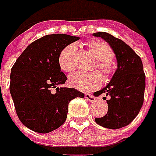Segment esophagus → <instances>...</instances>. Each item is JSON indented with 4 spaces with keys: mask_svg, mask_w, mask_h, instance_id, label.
Returning a JSON list of instances; mask_svg holds the SVG:
<instances>
[{
    "mask_svg": "<svg viewBox=\"0 0 156 156\" xmlns=\"http://www.w3.org/2000/svg\"><path fill=\"white\" fill-rule=\"evenodd\" d=\"M85 98L88 99L90 102H94V101H96V98H95L93 95H90V94H86V95H85Z\"/></svg>",
    "mask_w": 156,
    "mask_h": 156,
    "instance_id": "obj_1",
    "label": "esophagus"
}]
</instances>
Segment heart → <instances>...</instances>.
<instances>
[{"mask_svg":"<svg viewBox=\"0 0 156 156\" xmlns=\"http://www.w3.org/2000/svg\"><path fill=\"white\" fill-rule=\"evenodd\" d=\"M88 50L98 59L93 66V70L99 69L91 73H75L69 76L68 82L74 89L82 91H90L98 88L103 82V76L105 79L110 78L113 74L112 60L115 53L112 46L103 40H91L86 44ZM76 45L70 44L65 46L58 54V63L60 69L66 73L73 72L75 67Z\"/></svg>","mask_w":156,"mask_h":156,"instance_id":"1","label":"heart"}]
</instances>
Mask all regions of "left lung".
<instances>
[{
	"label": "left lung",
	"mask_w": 156,
	"mask_h": 156,
	"mask_svg": "<svg viewBox=\"0 0 156 156\" xmlns=\"http://www.w3.org/2000/svg\"><path fill=\"white\" fill-rule=\"evenodd\" d=\"M93 35L104 38L116 54L118 68L110 83L97 91L96 97L105 93L109 99L108 112L102 118L95 119L99 126L109 129L126 126L139 114L143 102L146 75L140 57L128 44L107 32Z\"/></svg>",
	"instance_id": "8db88e82"
}]
</instances>
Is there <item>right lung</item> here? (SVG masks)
<instances>
[{"mask_svg": "<svg viewBox=\"0 0 156 156\" xmlns=\"http://www.w3.org/2000/svg\"><path fill=\"white\" fill-rule=\"evenodd\" d=\"M79 37L44 36L29 44L13 65L9 90L20 121L29 129L47 133L66 119L68 104L84 94L74 88H58L67 80L58 66L60 51Z\"/></svg>", "mask_w": 156, "mask_h": 156, "instance_id": "right-lung-1", "label": "right lung"}]
</instances>
